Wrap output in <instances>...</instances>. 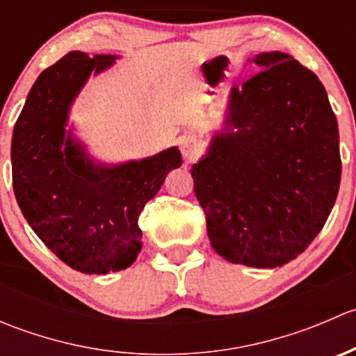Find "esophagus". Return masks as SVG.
Here are the masks:
<instances>
[{
  "label": "esophagus",
  "instance_id": "obj_1",
  "mask_svg": "<svg viewBox=\"0 0 356 356\" xmlns=\"http://www.w3.org/2000/svg\"><path fill=\"white\" fill-rule=\"evenodd\" d=\"M181 152H182V156H184L188 161L195 160L200 153V141L196 138H188L184 143H182Z\"/></svg>",
  "mask_w": 356,
  "mask_h": 356
}]
</instances>
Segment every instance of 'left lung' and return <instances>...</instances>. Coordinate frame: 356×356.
<instances>
[{"label":"left lung","mask_w":356,"mask_h":356,"mask_svg":"<svg viewBox=\"0 0 356 356\" xmlns=\"http://www.w3.org/2000/svg\"><path fill=\"white\" fill-rule=\"evenodd\" d=\"M232 86L224 124L191 167L210 245L231 264L282 267L322 231L341 182L339 131L317 75L282 51Z\"/></svg>","instance_id":"1"}]
</instances>
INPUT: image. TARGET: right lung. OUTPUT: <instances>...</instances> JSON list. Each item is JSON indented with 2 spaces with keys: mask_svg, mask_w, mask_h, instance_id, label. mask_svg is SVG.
<instances>
[{
  "mask_svg": "<svg viewBox=\"0 0 356 356\" xmlns=\"http://www.w3.org/2000/svg\"><path fill=\"white\" fill-rule=\"evenodd\" d=\"M117 55L70 51L41 72L13 127V191L25 220L68 267L108 274L131 267L143 248L138 218L172 168L177 146L124 163L89 155L68 125L89 77L115 65Z\"/></svg>",
  "mask_w": 356,
  "mask_h": 356,
  "instance_id": "1",
  "label": "right lung"
}]
</instances>
